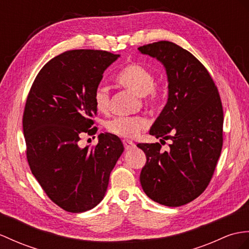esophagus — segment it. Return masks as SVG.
<instances>
[{
	"label": "esophagus",
	"instance_id": "esophagus-1",
	"mask_svg": "<svg viewBox=\"0 0 249 249\" xmlns=\"http://www.w3.org/2000/svg\"><path fill=\"white\" fill-rule=\"evenodd\" d=\"M124 149L126 151H129V150H132V149L135 148V143L130 142V141H124Z\"/></svg>",
	"mask_w": 249,
	"mask_h": 249
}]
</instances>
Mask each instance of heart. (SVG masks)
Masks as SVG:
<instances>
[{
  "label": "heart",
  "mask_w": 249,
  "mask_h": 249,
  "mask_svg": "<svg viewBox=\"0 0 249 249\" xmlns=\"http://www.w3.org/2000/svg\"><path fill=\"white\" fill-rule=\"evenodd\" d=\"M116 81L137 96L145 97L149 105L154 107L160 101V93L156 89L155 77L152 71L141 63H129L119 71ZM94 105L99 112L107 111L110 106V93L105 86H99L94 93ZM148 126L147 120L141 117H116L108 120L106 128L114 135L124 138H134L141 130Z\"/></svg>",
  "instance_id": "1"
}]
</instances>
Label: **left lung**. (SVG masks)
Instances as JSON below:
<instances>
[{
    "label": "left lung",
    "instance_id": "8db88e82",
    "mask_svg": "<svg viewBox=\"0 0 249 249\" xmlns=\"http://www.w3.org/2000/svg\"><path fill=\"white\" fill-rule=\"evenodd\" d=\"M138 51L165 68L168 100L149 133L171 141L165 152L159 142L137 144L147 157L139 179L154 202L178 207L201 195L214 172L223 145L222 102L208 71L184 48L160 41Z\"/></svg>",
    "mask_w": 249,
    "mask_h": 249
}]
</instances>
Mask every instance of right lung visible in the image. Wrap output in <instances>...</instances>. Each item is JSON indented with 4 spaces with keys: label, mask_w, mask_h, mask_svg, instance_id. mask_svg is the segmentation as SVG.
<instances>
[{
    "label": "right lung",
    "mask_w": 249,
    "mask_h": 249,
    "mask_svg": "<svg viewBox=\"0 0 249 249\" xmlns=\"http://www.w3.org/2000/svg\"><path fill=\"white\" fill-rule=\"evenodd\" d=\"M119 57L105 51L65 52L42 68L27 97L23 132L30 170L52 201L69 212H84L104 199L124 150L111 133L99 134L94 148L78 144L83 133H96L95 89Z\"/></svg>",
    "instance_id": "1"
}]
</instances>
